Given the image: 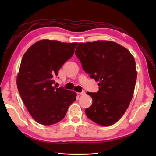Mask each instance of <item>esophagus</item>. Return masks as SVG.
Instances as JSON below:
<instances>
[{"mask_svg":"<svg viewBox=\"0 0 156 156\" xmlns=\"http://www.w3.org/2000/svg\"><path fill=\"white\" fill-rule=\"evenodd\" d=\"M84 94H85V91H82V92H80V93H78V94L79 95V96H82V95H84Z\"/></svg>","mask_w":156,"mask_h":156,"instance_id":"obj_1","label":"esophagus"}]
</instances>
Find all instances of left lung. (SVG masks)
Listing matches in <instances>:
<instances>
[{
	"label": "left lung",
	"mask_w": 156,
	"mask_h": 156,
	"mask_svg": "<svg viewBox=\"0 0 156 156\" xmlns=\"http://www.w3.org/2000/svg\"><path fill=\"white\" fill-rule=\"evenodd\" d=\"M86 73L98 82L97 93L87 92L93 103L85 109L89 119L101 126L119 120L133 95L137 72L133 56L115 42L80 43L75 51Z\"/></svg>",
	"instance_id": "1"
}]
</instances>
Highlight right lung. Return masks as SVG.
Masks as SVG:
<instances>
[{
	"instance_id": "right-lung-1",
	"label": "right lung",
	"mask_w": 156,
	"mask_h": 156,
	"mask_svg": "<svg viewBox=\"0 0 156 156\" xmlns=\"http://www.w3.org/2000/svg\"><path fill=\"white\" fill-rule=\"evenodd\" d=\"M77 43L41 40L32 44L21 60L16 84L30 115L37 122L51 125L62 120L76 93L54 87L62 65L74 54Z\"/></svg>"
}]
</instances>
